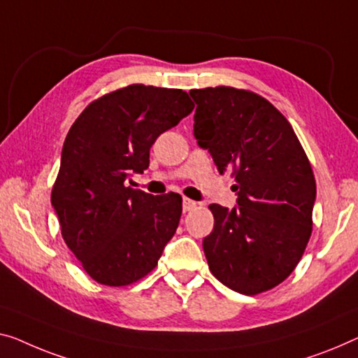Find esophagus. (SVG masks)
Listing matches in <instances>:
<instances>
[{
    "mask_svg": "<svg viewBox=\"0 0 358 358\" xmlns=\"http://www.w3.org/2000/svg\"><path fill=\"white\" fill-rule=\"evenodd\" d=\"M196 206H197V202L188 199V197H185V199H183V212L193 210V209H196Z\"/></svg>",
    "mask_w": 358,
    "mask_h": 358,
    "instance_id": "1",
    "label": "esophagus"
}]
</instances>
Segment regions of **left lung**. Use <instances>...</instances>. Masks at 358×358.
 Instances as JSON below:
<instances>
[{"label": "left lung", "mask_w": 358, "mask_h": 358, "mask_svg": "<svg viewBox=\"0 0 358 358\" xmlns=\"http://www.w3.org/2000/svg\"><path fill=\"white\" fill-rule=\"evenodd\" d=\"M194 136L218 172L231 170L238 207L210 204L202 248L215 278L246 296L273 289L302 259L317 196L313 170L285 115L264 96L233 87L191 90Z\"/></svg>", "instance_id": "obj_1"}]
</instances>
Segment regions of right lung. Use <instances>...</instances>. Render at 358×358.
<instances>
[{
  "label": "right lung",
  "mask_w": 358,
  "mask_h": 358,
  "mask_svg": "<svg viewBox=\"0 0 358 358\" xmlns=\"http://www.w3.org/2000/svg\"><path fill=\"white\" fill-rule=\"evenodd\" d=\"M183 90L128 85L94 99L69 130L51 204L67 248L99 285L120 287L156 268L177 231L181 196L127 186L161 133L191 114Z\"/></svg>",
  "instance_id": "1"
}]
</instances>
